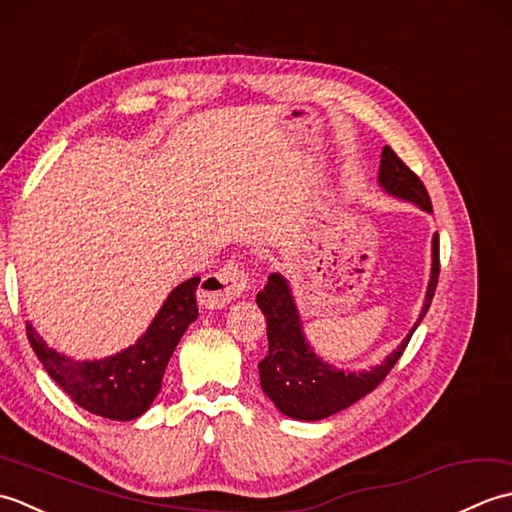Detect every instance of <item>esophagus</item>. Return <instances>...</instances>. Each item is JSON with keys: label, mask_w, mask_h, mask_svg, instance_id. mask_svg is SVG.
<instances>
[{"label": "esophagus", "mask_w": 512, "mask_h": 512, "mask_svg": "<svg viewBox=\"0 0 512 512\" xmlns=\"http://www.w3.org/2000/svg\"><path fill=\"white\" fill-rule=\"evenodd\" d=\"M250 284V273L242 262L228 259V262L202 279V295L213 303H226L244 295Z\"/></svg>", "instance_id": "esophagus-1"}]
</instances>
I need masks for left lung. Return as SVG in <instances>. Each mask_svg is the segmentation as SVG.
<instances>
[{"mask_svg": "<svg viewBox=\"0 0 512 512\" xmlns=\"http://www.w3.org/2000/svg\"><path fill=\"white\" fill-rule=\"evenodd\" d=\"M378 180L383 189L398 198L416 202L420 209L431 211V198L424 189L422 180L402 162L391 147L383 149L380 158ZM440 275V237L433 235V268L431 281L424 299V308L418 323L427 314L431 299L436 295ZM257 306L262 308L266 317V334H268V354L259 363V383L264 394L275 402V407L297 420H323L332 413L347 409L356 400L374 391L385 376L394 369L396 361L405 352L413 330L405 341L398 345L396 352H391L385 363L376 365L372 372H339L332 365L323 363L321 358L310 350V345L303 339L301 321L292 301L290 288L281 275H270L262 292H257Z\"/></svg>", "mask_w": 512, "mask_h": 512, "instance_id": "left-lung-1", "label": "left lung"}]
</instances>
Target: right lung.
Returning a JSON list of instances; mask_svg holds the SVG:
<instances>
[{
	"mask_svg": "<svg viewBox=\"0 0 512 512\" xmlns=\"http://www.w3.org/2000/svg\"><path fill=\"white\" fill-rule=\"evenodd\" d=\"M200 277L187 279L167 297L149 330L125 352L103 361H74L41 341L26 323L30 347L50 378L76 405L94 416L134 420L149 409L162 387V376L182 334L198 319L195 288Z\"/></svg>",
	"mask_w": 512,
	"mask_h": 512,
	"instance_id": "1",
	"label": "right lung"
}]
</instances>
